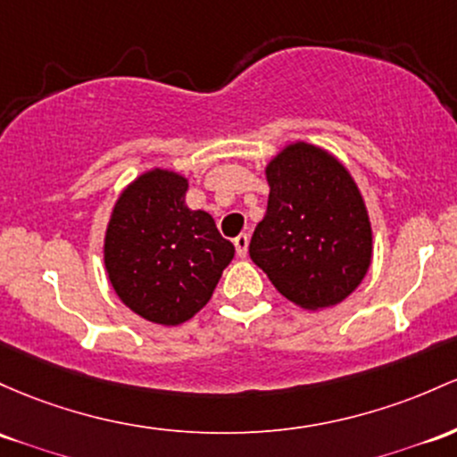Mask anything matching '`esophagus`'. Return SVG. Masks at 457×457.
<instances>
[{"label": "esophagus", "mask_w": 457, "mask_h": 457, "mask_svg": "<svg viewBox=\"0 0 457 457\" xmlns=\"http://www.w3.org/2000/svg\"><path fill=\"white\" fill-rule=\"evenodd\" d=\"M234 247H237L238 258H245V255H247V249H249V237H247V234H240V237L234 238Z\"/></svg>", "instance_id": "obj_1"}]
</instances>
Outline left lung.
<instances>
[{
	"label": "left lung",
	"mask_w": 457,
	"mask_h": 457,
	"mask_svg": "<svg viewBox=\"0 0 457 457\" xmlns=\"http://www.w3.org/2000/svg\"><path fill=\"white\" fill-rule=\"evenodd\" d=\"M267 214L249 255L293 303L343 302L367 275L373 237L362 195L334 155L295 143L267 167Z\"/></svg>",
	"instance_id": "left-lung-1"
}]
</instances>
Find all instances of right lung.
<instances>
[{
    "instance_id": "add662e5",
    "label": "right lung",
    "mask_w": 457,
    "mask_h": 457,
    "mask_svg": "<svg viewBox=\"0 0 457 457\" xmlns=\"http://www.w3.org/2000/svg\"><path fill=\"white\" fill-rule=\"evenodd\" d=\"M187 179L155 169L119 197L104 258L112 288L129 310L160 325H179L212 297L234 245L214 219L184 204Z\"/></svg>"
}]
</instances>
